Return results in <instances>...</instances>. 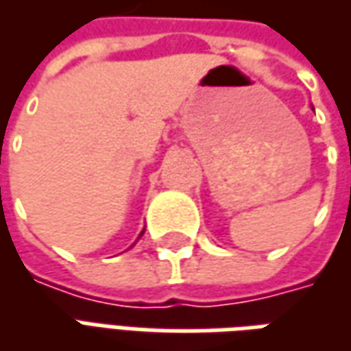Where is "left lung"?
Listing matches in <instances>:
<instances>
[{
  "label": "left lung",
  "instance_id": "obj_1",
  "mask_svg": "<svg viewBox=\"0 0 351 351\" xmlns=\"http://www.w3.org/2000/svg\"><path fill=\"white\" fill-rule=\"evenodd\" d=\"M312 108H314V107H312Z\"/></svg>",
  "mask_w": 351,
  "mask_h": 351
}]
</instances>
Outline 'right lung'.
<instances>
[{
  "instance_id": "add662e5",
  "label": "right lung",
  "mask_w": 351,
  "mask_h": 351,
  "mask_svg": "<svg viewBox=\"0 0 351 351\" xmlns=\"http://www.w3.org/2000/svg\"><path fill=\"white\" fill-rule=\"evenodd\" d=\"M145 235V229H143V231H141V235H138V239H141V237Z\"/></svg>"
}]
</instances>
